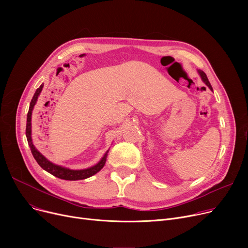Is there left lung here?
Returning <instances> with one entry per match:
<instances>
[{"label": "left lung", "mask_w": 248, "mask_h": 248, "mask_svg": "<svg viewBox=\"0 0 248 248\" xmlns=\"http://www.w3.org/2000/svg\"><path fill=\"white\" fill-rule=\"evenodd\" d=\"M200 73V75H201V77H202V79H203V81L206 83V85L209 87L211 90H212V86H211V84H210V82H209V80H208V78H207V75L203 72V71H200L199 72Z\"/></svg>", "instance_id": "1"}]
</instances>
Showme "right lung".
<instances>
[{
  "mask_svg": "<svg viewBox=\"0 0 248 248\" xmlns=\"http://www.w3.org/2000/svg\"><path fill=\"white\" fill-rule=\"evenodd\" d=\"M43 88V84L40 85V87L37 88L36 93H34V96L30 102V107H29V111L27 114V124H26V137H27V140H28V145L31 149V153L33 155L34 159L36 160V162L39 164L43 170L47 171L48 173H50L51 175H53L59 179H63V180H68V181H76V180H83L86 178H89L91 176H93L94 174H96L97 172H99L102 167L106 164L107 161V155L108 153H106L104 157L101 159V161L96 164L95 166L85 169V170H69V169L63 168L57 165L52 164L51 162H49L44 155H42L40 153H39L32 142V138H31V115H32V110L33 108L35 106V103L38 99L39 94H40L41 90Z\"/></svg>",
  "mask_w": 248,
  "mask_h": 248,
  "instance_id": "1",
  "label": "right lung"
}]
</instances>
